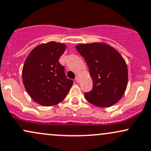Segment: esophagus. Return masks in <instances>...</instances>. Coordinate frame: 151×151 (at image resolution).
<instances>
[{
	"label": "esophagus",
	"instance_id": "34e87169",
	"mask_svg": "<svg viewBox=\"0 0 151 151\" xmlns=\"http://www.w3.org/2000/svg\"><path fill=\"white\" fill-rule=\"evenodd\" d=\"M75 81H77V82H79V77H78V76L75 77Z\"/></svg>",
	"mask_w": 151,
	"mask_h": 151
}]
</instances>
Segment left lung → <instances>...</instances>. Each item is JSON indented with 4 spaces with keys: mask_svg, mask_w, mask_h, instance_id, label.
<instances>
[{
    "mask_svg": "<svg viewBox=\"0 0 151 151\" xmlns=\"http://www.w3.org/2000/svg\"><path fill=\"white\" fill-rule=\"evenodd\" d=\"M93 79V88L84 93L88 102L101 108L115 104L124 95L128 81L127 66L115 48L105 43L77 46Z\"/></svg>",
    "mask_w": 151,
    "mask_h": 151,
    "instance_id": "1",
    "label": "left lung"
}]
</instances>
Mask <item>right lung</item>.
<instances>
[{"label":"right lung","instance_id":"add662e5","mask_svg":"<svg viewBox=\"0 0 151 151\" xmlns=\"http://www.w3.org/2000/svg\"><path fill=\"white\" fill-rule=\"evenodd\" d=\"M65 50V44L54 41L39 45L30 52L23 66L22 79L27 91L35 102L43 106L63 101L73 84L59 63Z\"/></svg>","mask_w":151,"mask_h":151}]
</instances>
